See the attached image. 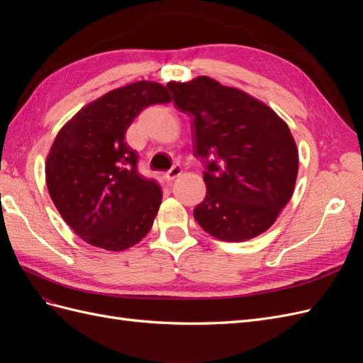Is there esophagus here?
<instances>
[{
    "label": "esophagus",
    "mask_w": 363,
    "mask_h": 363,
    "mask_svg": "<svg viewBox=\"0 0 363 363\" xmlns=\"http://www.w3.org/2000/svg\"><path fill=\"white\" fill-rule=\"evenodd\" d=\"M180 174H182V168L180 167H172L167 174H164V179H167L168 182H172L174 179H177Z\"/></svg>",
    "instance_id": "1"
}]
</instances>
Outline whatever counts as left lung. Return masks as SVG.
I'll use <instances>...</instances> for the list:
<instances>
[{
	"mask_svg": "<svg viewBox=\"0 0 363 363\" xmlns=\"http://www.w3.org/2000/svg\"><path fill=\"white\" fill-rule=\"evenodd\" d=\"M175 107L192 118L195 156L207 160L194 218L206 233L244 242L276 223L298 174V148L269 106L207 75L169 82Z\"/></svg>",
	"mask_w": 363,
	"mask_h": 363,
	"instance_id": "obj_1",
	"label": "left lung"
}]
</instances>
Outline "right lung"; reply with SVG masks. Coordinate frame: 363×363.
Listing matches in <instances>:
<instances>
[{"label": "right lung", "instance_id": "1", "mask_svg": "<svg viewBox=\"0 0 363 363\" xmlns=\"http://www.w3.org/2000/svg\"><path fill=\"white\" fill-rule=\"evenodd\" d=\"M171 100L167 86L140 80L86 104L59 130L45 180L54 206L84 242L124 251L148 235L162 191L138 172L125 131L142 108Z\"/></svg>", "mask_w": 363, "mask_h": 363}]
</instances>
